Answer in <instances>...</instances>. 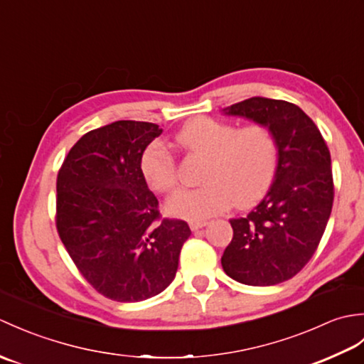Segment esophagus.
Listing matches in <instances>:
<instances>
[{
  "instance_id": "34e87169",
  "label": "esophagus",
  "mask_w": 364,
  "mask_h": 364,
  "mask_svg": "<svg viewBox=\"0 0 364 364\" xmlns=\"http://www.w3.org/2000/svg\"><path fill=\"white\" fill-rule=\"evenodd\" d=\"M206 225H208L206 220H192V222H189V227H191L192 231H197V230L203 228V227H206Z\"/></svg>"
}]
</instances>
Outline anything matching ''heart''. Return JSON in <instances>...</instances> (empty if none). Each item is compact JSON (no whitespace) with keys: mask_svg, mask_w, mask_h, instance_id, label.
Returning <instances> with one entry per match:
<instances>
[{"mask_svg":"<svg viewBox=\"0 0 364 364\" xmlns=\"http://www.w3.org/2000/svg\"><path fill=\"white\" fill-rule=\"evenodd\" d=\"M175 145L205 156L196 189L178 191L167 200L166 211L178 219L202 220L228 210L235 202L247 206L266 194L278 167L277 136L267 125L236 128L206 115L192 119L175 134ZM141 175L151 191L167 194L178 183L173 154L161 142L144 150Z\"/></svg>","mask_w":364,"mask_h":364,"instance_id":"obj_1","label":"heart"}]
</instances>
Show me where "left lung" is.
I'll use <instances>...</instances> for the list:
<instances>
[{"label":"left lung","instance_id":"8db88e82","mask_svg":"<svg viewBox=\"0 0 364 364\" xmlns=\"http://www.w3.org/2000/svg\"><path fill=\"white\" fill-rule=\"evenodd\" d=\"M223 111L272 128L280 156L261 203L230 220L222 267L244 284L283 283L305 267L326 231L335 197L330 150L316 123L284 100L252 97Z\"/></svg>","mask_w":364,"mask_h":364}]
</instances>
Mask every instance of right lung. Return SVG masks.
I'll list each match as a JSON object with an SVG mask.
<instances>
[{
    "instance_id": "obj_1",
    "label": "right lung",
    "mask_w": 364,
    "mask_h": 364,
    "mask_svg": "<svg viewBox=\"0 0 364 364\" xmlns=\"http://www.w3.org/2000/svg\"><path fill=\"white\" fill-rule=\"evenodd\" d=\"M162 129L119 120L76 142L56 181V228L80 274L102 296L141 301L164 291L191 228L162 219L139 168Z\"/></svg>"
}]
</instances>
